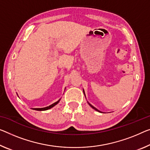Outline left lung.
I'll return each instance as SVG.
<instances>
[{
    "label": "left lung",
    "instance_id": "1",
    "mask_svg": "<svg viewBox=\"0 0 150 150\" xmlns=\"http://www.w3.org/2000/svg\"><path fill=\"white\" fill-rule=\"evenodd\" d=\"M83 92H84V91H83ZM88 105H90V106H91V107H92V108H93V109H94V110H97V111H98V112H100V111H99V110H98V109H96V108H95V107H93V105H91V104H90V103H88Z\"/></svg>",
    "mask_w": 150,
    "mask_h": 150
}]
</instances>
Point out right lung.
Masks as SVG:
<instances>
[{
  "label": "right lung",
  "mask_w": 150,
  "mask_h": 150,
  "mask_svg": "<svg viewBox=\"0 0 150 150\" xmlns=\"http://www.w3.org/2000/svg\"><path fill=\"white\" fill-rule=\"evenodd\" d=\"M59 100L58 101H57V102L54 103V104H52V105H50L49 107H44V108H35V109H34V110H45L50 109H51V108H52L53 107H54L55 105H56L57 104V103H59Z\"/></svg>",
  "instance_id": "1"
}]
</instances>
